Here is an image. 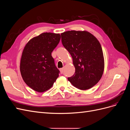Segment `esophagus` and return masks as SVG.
I'll use <instances>...</instances> for the list:
<instances>
[{
	"mask_svg": "<svg viewBox=\"0 0 130 130\" xmlns=\"http://www.w3.org/2000/svg\"><path fill=\"white\" fill-rule=\"evenodd\" d=\"M60 72H61V73L62 74L63 72V68H60Z\"/></svg>",
	"mask_w": 130,
	"mask_h": 130,
	"instance_id": "obj_1",
	"label": "esophagus"
}]
</instances>
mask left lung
<instances>
[{
	"instance_id": "1",
	"label": "left lung",
	"mask_w": 130,
	"mask_h": 130,
	"mask_svg": "<svg viewBox=\"0 0 130 130\" xmlns=\"http://www.w3.org/2000/svg\"><path fill=\"white\" fill-rule=\"evenodd\" d=\"M61 35L62 44L71 55L75 68L68 81L81 90L93 87L101 79L104 70V55L99 41L86 31H68Z\"/></svg>"
}]
</instances>
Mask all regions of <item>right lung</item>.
I'll list each match as a JSON object with an SVG mask.
<instances>
[{
    "mask_svg": "<svg viewBox=\"0 0 130 130\" xmlns=\"http://www.w3.org/2000/svg\"><path fill=\"white\" fill-rule=\"evenodd\" d=\"M61 39L59 34L42 33L32 38L23 49L20 63L21 75L25 83L38 92L52 87L60 71L52 53Z\"/></svg>",
    "mask_w": 130,
    "mask_h": 130,
    "instance_id": "add662e5",
    "label": "right lung"
}]
</instances>
